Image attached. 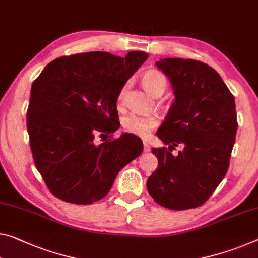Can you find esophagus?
<instances>
[{"label":"esophagus","instance_id":"34e87169","mask_svg":"<svg viewBox=\"0 0 258 258\" xmlns=\"http://www.w3.org/2000/svg\"><path fill=\"white\" fill-rule=\"evenodd\" d=\"M143 145H144V152H150L151 151V148H150V145L148 144V143H143Z\"/></svg>","mask_w":258,"mask_h":258}]
</instances>
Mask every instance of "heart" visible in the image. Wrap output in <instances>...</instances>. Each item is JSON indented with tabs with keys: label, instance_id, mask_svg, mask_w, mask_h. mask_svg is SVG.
Returning a JSON list of instances; mask_svg holds the SVG:
<instances>
[{
	"label": "heart",
	"instance_id": "1",
	"mask_svg": "<svg viewBox=\"0 0 258 258\" xmlns=\"http://www.w3.org/2000/svg\"><path fill=\"white\" fill-rule=\"evenodd\" d=\"M142 84L144 89L151 93L152 96H161L167 88V79L158 70H148L142 76ZM124 88L121 89L118 93V101L123 98ZM123 128L126 133L134 134L136 136L146 137L148 135L159 125V121L154 116L138 115V114H130L122 121Z\"/></svg>",
	"mask_w": 258,
	"mask_h": 258
}]
</instances>
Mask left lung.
<instances>
[{"instance_id": "1", "label": "left lung", "mask_w": 258, "mask_h": 258, "mask_svg": "<svg viewBox=\"0 0 258 258\" xmlns=\"http://www.w3.org/2000/svg\"><path fill=\"white\" fill-rule=\"evenodd\" d=\"M172 83L174 100L157 136L169 148L152 149L156 172L148 191L161 207L187 210L203 205L227 173L237 120L235 100L217 71L196 60L164 58L156 62Z\"/></svg>"}]
</instances>
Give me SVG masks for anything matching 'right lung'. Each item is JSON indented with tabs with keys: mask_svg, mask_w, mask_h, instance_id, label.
<instances>
[{
	"mask_svg": "<svg viewBox=\"0 0 258 258\" xmlns=\"http://www.w3.org/2000/svg\"><path fill=\"white\" fill-rule=\"evenodd\" d=\"M146 58L137 50L125 57L106 51L61 56L33 82L26 117L30 146L55 197L73 204L101 200L120 169L143 152L142 141L132 134L99 145L94 136L118 129V93Z\"/></svg>",
	"mask_w": 258,
	"mask_h": 258,
	"instance_id": "right-lung-1",
	"label": "right lung"
}]
</instances>
